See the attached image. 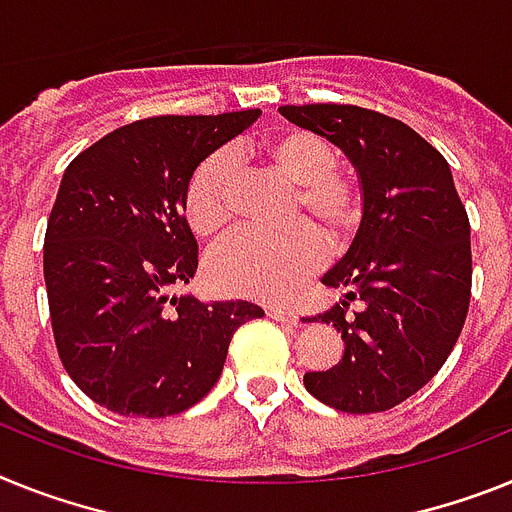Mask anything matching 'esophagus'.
Wrapping results in <instances>:
<instances>
[{"instance_id":"obj_1","label":"esophagus","mask_w":512,"mask_h":512,"mask_svg":"<svg viewBox=\"0 0 512 512\" xmlns=\"http://www.w3.org/2000/svg\"><path fill=\"white\" fill-rule=\"evenodd\" d=\"M266 316L282 323H298V313L287 308H266Z\"/></svg>"}]
</instances>
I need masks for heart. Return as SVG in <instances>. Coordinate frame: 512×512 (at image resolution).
Returning a JSON list of instances; mask_svg holds the SVG:
<instances>
[{
	"instance_id": "b5f03b06",
	"label": "heart",
	"mask_w": 512,
	"mask_h": 512,
	"mask_svg": "<svg viewBox=\"0 0 512 512\" xmlns=\"http://www.w3.org/2000/svg\"><path fill=\"white\" fill-rule=\"evenodd\" d=\"M264 160L287 181L298 183V209L318 222L331 243L347 238L360 220V189L336 170V150L329 139L308 129L279 131L264 144ZM238 165L233 152L209 155L186 189V217L194 233L214 235L233 217ZM323 261V240L310 225L282 233L238 230L209 253L207 277L227 295L256 300L292 298Z\"/></svg>"
}]
</instances>
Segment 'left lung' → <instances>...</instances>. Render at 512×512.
<instances>
[{
  "instance_id": "1",
  "label": "left lung",
  "mask_w": 512,
  "mask_h": 512,
  "mask_svg": "<svg viewBox=\"0 0 512 512\" xmlns=\"http://www.w3.org/2000/svg\"><path fill=\"white\" fill-rule=\"evenodd\" d=\"M357 170L362 217L347 253L323 274L344 298L305 323H334L344 352L334 368L305 373L318 401L339 412H386L443 368L471 298L469 217L451 168L401 121L357 106H282ZM361 310L346 313V300Z\"/></svg>"
}]
</instances>
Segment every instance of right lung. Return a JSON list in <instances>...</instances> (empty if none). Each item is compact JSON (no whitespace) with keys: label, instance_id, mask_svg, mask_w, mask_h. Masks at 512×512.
Masks as SVG:
<instances>
[{"label":"right lung","instance_id":"obj_1","mask_svg":"<svg viewBox=\"0 0 512 512\" xmlns=\"http://www.w3.org/2000/svg\"><path fill=\"white\" fill-rule=\"evenodd\" d=\"M157 116L126 124L74 157L43 243L59 357L82 393L124 417H168L217 383L246 300L176 295L196 274L186 189L196 168L259 119Z\"/></svg>","mask_w":512,"mask_h":512}]
</instances>
